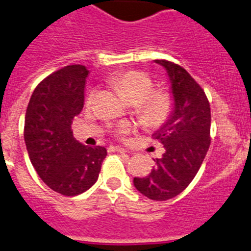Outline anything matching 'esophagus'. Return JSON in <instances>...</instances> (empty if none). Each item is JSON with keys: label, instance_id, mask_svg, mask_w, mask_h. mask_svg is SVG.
<instances>
[{"label": "esophagus", "instance_id": "esophagus-1", "mask_svg": "<svg viewBox=\"0 0 251 251\" xmlns=\"http://www.w3.org/2000/svg\"><path fill=\"white\" fill-rule=\"evenodd\" d=\"M112 150H114L115 152H119V153H126V152H127L125 149H123V147H119V146L112 147Z\"/></svg>", "mask_w": 251, "mask_h": 251}]
</instances>
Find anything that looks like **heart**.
<instances>
[{"instance_id": "1", "label": "heart", "mask_w": 251, "mask_h": 251, "mask_svg": "<svg viewBox=\"0 0 251 251\" xmlns=\"http://www.w3.org/2000/svg\"><path fill=\"white\" fill-rule=\"evenodd\" d=\"M111 84L128 102L135 105L142 123L151 127L165 125L175 111V98L167 90H153V80L141 70H127L111 78ZM89 99H91V95ZM132 125L124 121L116 127L119 136L130 132Z\"/></svg>"}]
</instances>
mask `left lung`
<instances>
[{
	"mask_svg": "<svg viewBox=\"0 0 251 251\" xmlns=\"http://www.w3.org/2000/svg\"><path fill=\"white\" fill-rule=\"evenodd\" d=\"M156 63L168 73L175 111L152 135L165 153L154 160L149 176L135 177L133 184L150 200L167 201L183 192L202 166L210 145V105L202 86L184 68L165 59Z\"/></svg>",
	"mask_w": 251,
	"mask_h": 251,
	"instance_id": "8db88e82",
	"label": "left lung"
}]
</instances>
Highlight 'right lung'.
I'll return each instance as SVG.
<instances>
[{"label":"right lung","instance_id":"add662e5","mask_svg":"<svg viewBox=\"0 0 251 251\" xmlns=\"http://www.w3.org/2000/svg\"><path fill=\"white\" fill-rule=\"evenodd\" d=\"M89 70L67 65L34 89L25 119L28 156L42 181L63 196H78L98 181L106 149L89 147L73 136L72 124L84 106Z\"/></svg>","mask_w":251,"mask_h":251}]
</instances>
